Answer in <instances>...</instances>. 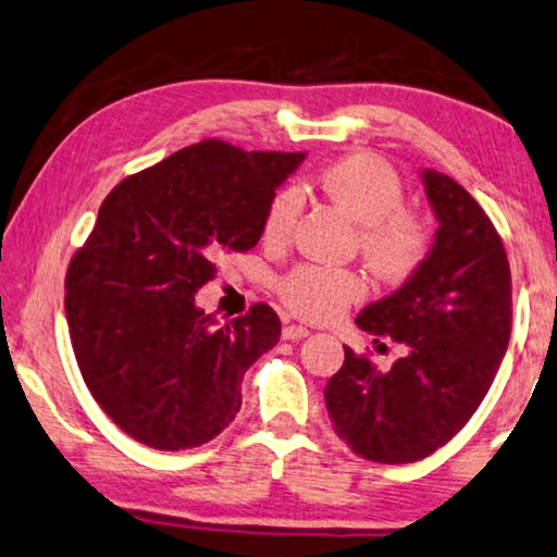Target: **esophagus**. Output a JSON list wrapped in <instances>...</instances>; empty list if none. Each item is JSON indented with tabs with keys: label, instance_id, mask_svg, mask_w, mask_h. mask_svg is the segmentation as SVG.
<instances>
[{
	"label": "esophagus",
	"instance_id": "obj_1",
	"mask_svg": "<svg viewBox=\"0 0 557 557\" xmlns=\"http://www.w3.org/2000/svg\"><path fill=\"white\" fill-rule=\"evenodd\" d=\"M307 335H310V330L302 325H287L285 330H282V339H302Z\"/></svg>",
	"mask_w": 557,
	"mask_h": 557
}]
</instances>
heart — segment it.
Returning a JSON list of instances; mask_svg holds the SVG:
<instances>
[{"label":"heart","instance_id":"obj_1","mask_svg":"<svg viewBox=\"0 0 557 557\" xmlns=\"http://www.w3.org/2000/svg\"><path fill=\"white\" fill-rule=\"evenodd\" d=\"M320 187L360 225L364 260L385 277H408L420 268L430 247L425 222L405 212V187L385 160L375 154H350L320 174ZM302 210L297 187H282L264 212L262 235L268 243L289 237ZM289 310L307 320H330L364 293L362 280L350 270L297 264L277 282Z\"/></svg>","mask_w":557,"mask_h":557}]
</instances>
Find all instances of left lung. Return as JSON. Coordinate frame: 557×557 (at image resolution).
<instances>
[{"mask_svg": "<svg viewBox=\"0 0 557 557\" xmlns=\"http://www.w3.org/2000/svg\"><path fill=\"white\" fill-rule=\"evenodd\" d=\"M420 180L437 220L433 247L403 287L355 320L405 355L383 372L345 347L325 387L335 433L360 458L385 465L428 458L458 435L510 339V264L493 222L447 174L422 170Z\"/></svg>", "mask_w": 557, "mask_h": 557, "instance_id": "left-lung-1", "label": "left lung"}]
</instances>
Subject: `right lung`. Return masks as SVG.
Segmentation results:
<instances>
[{
  "label": "right lung",
  "instance_id": "right-lung-1",
  "mask_svg": "<svg viewBox=\"0 0 557 557\" xmlns=\"http://www.w3.org/2000/svg\"><path fill=\"white\" fill-rule=\"evenodd\" d=\"M302 160L205 139L122 180L99 207L66 270V325L89 393L137 443L187 450L235 420L239 383L277 345L280 318L260 302L222 325L195 295L222 252L260 243L270 199Z\"/></svg>",
  "mask_w": 557,
  "mask_h": 557
}]
</instances>
